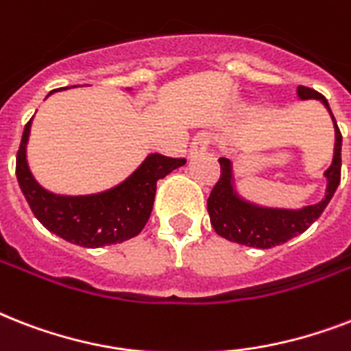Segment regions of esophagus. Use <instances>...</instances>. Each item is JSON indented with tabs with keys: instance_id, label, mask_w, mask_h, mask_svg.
Listing matches in <instances>:
<instances>
[{
	"instance_id": "1",
	"label": "esophagus",
	"mask_w": 351,
	"mask_h": 351,
	"mask_svg": "<svg viewBox=\"0 0 351 351\" xmlns=\"http://www.w3.org/2000/svg\"><path fill=\"white\" fill-rule=\"evenodd\" d=\"M211 143H213V136L209 132H198L191 142V154L206 153L211 147Z\"/></svg>"
}]
</instances>
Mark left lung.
Masks as SVG:
<instances>
[{
  "instance_id": "1",
  "label": "left lung",
  "mask_w": 351,
  "mask_h": 351,
  "mask_svg": "<svg viewBox=\"0 0 351 351\" xmlns=\"http://www.w3.org/2000/svg\"><path fill=\"white\" fill-rule=\"evenodd\" d=\"M297 93H299L300 100H310V98L321 100L332 114V109L321 93H317L315 89H310V87H304V85H300ZM333 123H335V156H333V164L330 165V169L324 173L328 178L326 197L322 198L319 204L308 206V208L299 209V211L256 208L253 204L240 200L231 187L230 160L220 158V178L215 184L213 191L208 198L209 219H211V226L217 231V234L231 240V242L267 250V247L284 244L297 234L304 233L326 209L328 202L332 200L333 193L341 182L343 134L339 131L335 118H333Z\"/></svg>"
}]
</instances>
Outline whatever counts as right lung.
<instances>
[{
	"label": "right lung",
	"mask_w": 351,
	"mask_h": 351,
	"mask_svg": "<svg viewBox=\"0 0 351 351\" xmlns=\"http://www.w3.org/2000/svg\"><path fill=\"white\" fill-rule=\"evenodd\" d=\"M54 93V90H51ZM49 93V95H51ZM30 118L16 154V176L32 213L51 233L84 247L120 244L136 237L153 211L156 182L186 164V158L149 154L120 186L89 197H58L38 186L25 158Z\"/></svg>",
	"instance_id": "obj_1"
}]
</instances>
